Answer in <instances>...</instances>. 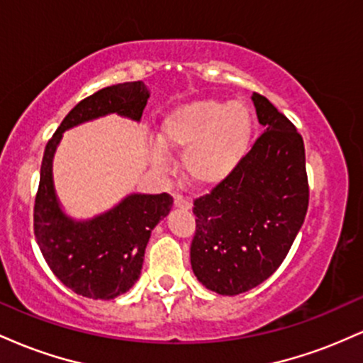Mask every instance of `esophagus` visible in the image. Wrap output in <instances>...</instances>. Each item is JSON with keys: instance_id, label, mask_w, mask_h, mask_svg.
Returning <instances> with one entry per match:
<instances>
[{"instance_id": "34e87169", "label": "esophagus", "mask_w": 363, "mask_h": 363, "mask_svg": "<svg viewBox=\"0 0 363 363\" xmlns=\"http://www.w3.org/2000/svg\"><path fill=\"white\" fill-rule=\"evenodd\" d=\"M174 205H176L177 208H182V210H189L191 201L187 198H184V196L176 194L174 196Z\"/></svg>"}]
</instances>
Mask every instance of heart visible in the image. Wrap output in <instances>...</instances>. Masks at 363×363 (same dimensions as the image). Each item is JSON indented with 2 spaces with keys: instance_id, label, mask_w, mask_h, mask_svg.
I'll use <instances>...</instances> for the list:
<instances>
[{
  "instance_id": "1",
  "label": "heart",
  "mask_w": 363,
  "mask_h": 363,
  "mask_svg": "<svg viewBox=\"0 0 363 363\" xmlns=\"http://www.w3.org/2000/svg\"><path fill=\"white\" fill-rule=\"evenodd\" d=\"M252 121L242 104L196 101L164 119L160 141L165 148L184 152L187 181L210 187L230 176L247 152Z\"/></svg>"
}]
</instances>
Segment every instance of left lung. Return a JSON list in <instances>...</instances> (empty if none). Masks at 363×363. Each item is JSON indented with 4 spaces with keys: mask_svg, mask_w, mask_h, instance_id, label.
Listing matches in <instances>:
<instances>
[{
    "mask_svg": "<svg viewBox=\"0 0 363 363\" xmlns=\"http://www.w3.org/2000/svg\"><path fill=\"white\" fill-rule=\"evenodd\" d=\"M252 101L264 131L230 176L194 199L191 266L220 295L244 294L272 277L309 206L301 133L261 94Z\"/></svg>",
    "mask_w": 363,
    "mask_h": 363,
    "instance_id": "left-lung-1",
    "label": "left lung"
}]
</instances>
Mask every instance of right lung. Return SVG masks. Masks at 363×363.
Listing matches in <instances>:
<instances>
[{
	"label": "right lung",
	"instance_id": "obj_1",
	"mask_svg": "<svg viewBox=\"0 0 363 363\" xmlns=\"http://www.w3.org/2000/svg\"><path fill=\"white\" fill-rule=\"evenodd\" d=\"M148 101L143 82L106 86L68 112L48 141L34 203V234L45 262L62 285L82 297L111 301L140 278L150 234L172 208V196L131 194L90 222H73L57 206L52 186V155L62 131L83 121L116 112L141 119Z\"/></svg>",
	"mask_w": 363,
	"mask_h": 363
}]
</instances>
